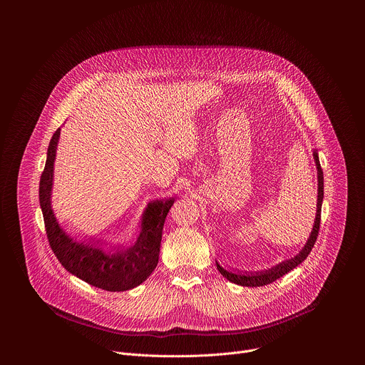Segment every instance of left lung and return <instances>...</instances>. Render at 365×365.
<instances>
[{
  "mask_svg": "<svg viewBox=\"0 0 365 365\" xmlns=\"http://www.w3.org/2000/svg\"><path fill=\"white\" fill-rule=\"evenodd\" d=\"M314 159L317 163V169H318V205H317V218H315V224L314 228H312V232L304 244V247L300 250V252L297 255H294L290 259H286V262H282L280 264L269 269V270H263V272H257V273H241V272H230L225 270L224 267H221L217 263V269L218 272L230 282L240 284V286H247V287H259V286H266L270 284L273 282H276L277 279L283 277L284 274H287L290 270L296 269L303 259L309 255V252L314 248L317 238H318V232H319V225H321V210H322V200H324V172L319 163V155L318 151L314 150Z\"/></svg>",
  "mask_w": 365,
  "mask_h": 365,
  "instance_id": "1",
  "label": "left lung"
}]
</instances>
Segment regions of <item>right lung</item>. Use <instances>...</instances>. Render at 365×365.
Segmentation results:
<instances>
[{
    "label": "right lung",
    "mask_w": 365,
    "mask_h": 365,
    "mask_svg": "<svg viewBox=\"0 0 365 365\" xmlns=\"http://www.w3.org/2000/svg\"><path fill=\"white\" fill-rule=\"evenodd\" d=\"M61 137L58 128L47 148L46 166L40 178L38 199L50 248L61 264L81 280L108 292H124L141 284L159 263V252L165 220L175 202L173 197L153 200L141 218V231L134 245L113 247L106 251L99 241L79 242L69 237L59 225L51 210V186L56 148Z\"/></svg>",
    "instance_id": "obj_1"
}]
</instances>
